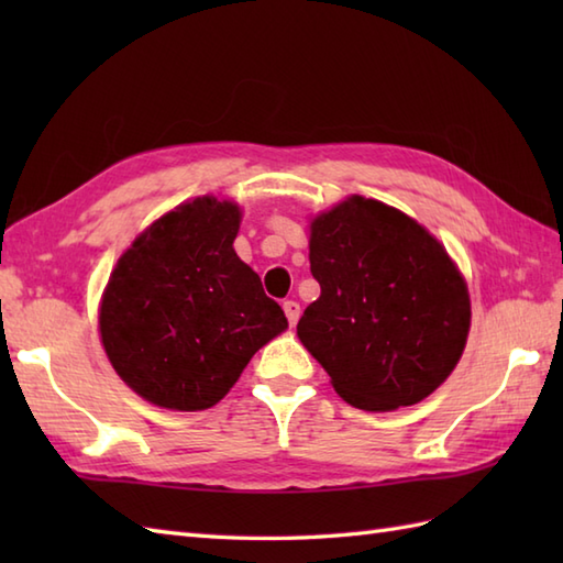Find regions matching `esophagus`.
Masks as SVG:
<instances>
[{
  "mask_svg": "<svg viewBox=\"0 0 563 563\" xmlns=\"http://www.w3.org/2000/svg\"><path fill=\"white\" fill-rule=\"evenodd\" d=\"M283 309H285V317H288V324L295 327L297 319H300V305H297L295 300H285Z\"/></svg>",
  "mask_w": 563,
  "mask_h": 563,
  "instance_id": "34e87169",
  "label": "esophagus"
}]
</instances>
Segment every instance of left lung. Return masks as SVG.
<instances>
[{"label": "left lung", "instance_id": "left-lung-1", "mask_svg": "<svg viewBox=\"0 0 563 563\" xmlns=\"http://www.w3.org/2000/svg\"><path fill=\"white\" fill-rule=\"evenodd\" d=\"M309 268L321 295L297 324L343 401L411 406L457 365L470 295L435 236L373 198L353 196L312 222Z\"/></svg>", "mask_w": 563, "mask_h": 563}]
</instances>
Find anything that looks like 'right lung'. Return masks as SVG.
Wrapping results in <instances>:
<instances>
[{
  "mask_svg": "<svg viewBox=\"0 0 563 563\" xmlns=\"http://www.w3.org/2000/svg\"><path fill=\"white\" fill-rule=\"evenodd\" d=\"M239 220L234 202L202 196L166 212L118 258L101 300V341L142 399L210 409L288 327L236 256Z\"/></svg>",
  "mask_w": 563,
  "mask_h": 563,
  "instance_id": "obj_1",
  "label": "right lung"
}]
</instances>
